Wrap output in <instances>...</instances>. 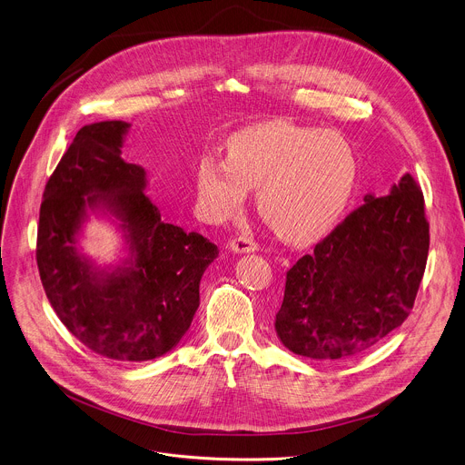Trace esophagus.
<instances>
[{"label":"esophagus","instance_id":"obj_1","mask_svg":"<svg viewBox=\"0 0 465 465\" xmlns=\"http://www.w3.org/2000/svg\"><path fill=\"white\" fill-rule=\"evenodd\" d=\"M257 248H259L257 242L253 239H250V237H244V235L235 237V239L230 241V250L233 253H250V252H255Z\"/></svg>","mask_w":465,"mask_h":465}]
</instances>
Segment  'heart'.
<instances>
[{
    "mask_svg": "<svg viewBox=\"0 0 465 465\" xmlns=\"http://www.w3.org/2000/svg\"><path fill=\"white\" fill-rule=\"evenodd\" d=\"M357 182V158L337 132L285 121L259 123L233 134L226 162L204 156L196 194L213 221L233 217L255 189L259 215L292 242L322 237L342 217Z\"/></svg>",
    "mask_w": 465,
    "mask_h": 465,
    "instance_id": "obj_1",
    "label": "heart"
}]
</instances>
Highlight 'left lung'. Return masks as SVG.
Masks as SVG:
<instances>
[{
    "mask_svg": "<svg viewBox=\"0 0 465 465\" xmlns=\"http://www.w3.org/2000/svg\"><path fill=\"white\" fill-rule=\"evenodd\" d=\"M429 223L407 173L384 196L368 193L287 272L276 333L296 355L339 361L361 355L400 327L425 272Z\"/></svg>",
    "mask_w": 465,
    "mask_h": 465,
    "instance_id": "8db88e82",
    "label": "left lung"
}]
</instances>
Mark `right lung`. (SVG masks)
Segmentation results:
<instances>
[{
	"label": "right lung",
	"mask_w": 465,
	"mask_h": 465,
	"mask_svg": "<svg viewBox=\"0 0 465 465\" xmlns=\"http://www.w3.org/2000/svg\"><path fill=\"white\" fill-rule=\"evenodd\" d=\"M128 128L101 121L77 132L44 191L36 262L51 307L75 339L106 359L143 362L187 333L219 248L162 221L145 194V169L121 158ZM90 213L112 218L124 233L127 257L110 268L80 252Z\"/></svg>",
	"instance_id": "right-lung-1"
}]
</instances>
